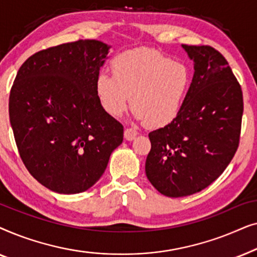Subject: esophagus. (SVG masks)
<instances>
[{
    "instance_id": "obj_1",
    "label": "esophagus",
    "mask_w": 257,
    "mask_h": 257,
    "mask_svg": "<svg viewBox=\"0 0 257 257\" xmlns=\"http://www.w3.org/2000/svg\"><path fill=\"white\" fill-rule=\"evenodd\" d=\"M137 135H138V132H137L135 128L127 127V128H125V131H124V138L126 140H128V142H131V140L135 139Z\"/></svg>"
}]
</instances>
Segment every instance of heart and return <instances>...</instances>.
<instances>
[{"mask_svg": "<svg viewBox=\"0 0 257 257\" xmlns=\"http://www.w3.org/2000/svg\"><path fill=\"white\" fill-rule=\"evenodd\" d=\"M112 76L100 72L96 94L100 106L111 117L131 108L135 117L151 128L163 127L174 120L192 85L188 66L152 50H131L111 62Z\"/></svg>", "mask_w": 257, "mask_h": 257, "instance_id": "b5f03b06", "label": "heart"}]
</instances>
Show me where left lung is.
Instances as JSON below:
<instances>
[{"mask_svg": "<svg viewBox=\"0 0 257 257\" xmlns=\"http://www.w3.org/2000/svg\"><path fill=\"white\" fill-rule=\"evenodd\" d=\"M182 48L194 61V76L180 113L149 133L145 171L161 194L192 195L215 181L240 144L243 96L223 55L209 45Z\"/></svg>", "mask_w": 257, "mask_h": 257, "instance_id": "8db88e82", "label": "left lung"}]
</instances>
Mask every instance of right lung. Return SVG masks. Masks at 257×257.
Listing matches in <instances>:
<instances>
[{"mask_svg": "<svg viewBox=\"0 0 257 257\" xmlns=\"http://www.w3.org/2000/svg\"><path fill=\"white\" fill-rule=\"evenodd\" d=\"M108 47L78 40L50 47L21 65L9 117L20 157L45 187L76 194L99 180L124 127L101 108L96 78Z\"/></svg>", "mask_w": 257, "mask_h": 257, "instance_id": "add662e5", "label": "right lung"}]
</instances>
